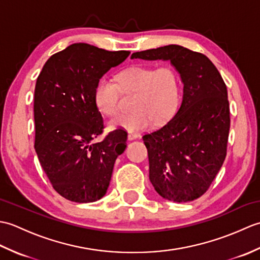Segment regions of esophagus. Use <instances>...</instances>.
<instances>
[{
	"instance_id": "obj_1",
	"label": "esophagus",
	"mask_w": 260,
	"mask_h": 260,
	"mask_svg": "<svg viewBox=\"0 0 260 260\" xmlns=\"http://www.w3.org/2000/svg\"><path fill=\"white\" fill-rule=\"evenodd\" d=\"M137 137H139V135L135 134V133H128V135H127V139H128L129 141H133V140H136Z\"/></svg>"
}]
</instances>
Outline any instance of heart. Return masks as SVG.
Wrapping results in <instances>:
<instances>
[{
    "label": "heart",
    "instance_id": "1",
    "mask_svg": "<svg viewBox=\"0 0 260 260\" xmlns=\"http://www.w3.org/2000/svg\"><path fill=\"white\" fill-rule=\"evenodd\" d=\"M120 91L135 95V112L120 115L110 120L112 128L139 132L155 125H163L173 117L180 101V86L176 71L170 66H133L116 76V81L103 78L95 89V104L106 116L118 113Z\"/></svg>",
    "mask_w": 260,
    "mask_h": 260
}]
</instances>
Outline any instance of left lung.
Wrapping results in <instances>:
<instances>
[{
	"instance_id": "obj_1",
	"label": "left lung",
	"mask_w": 260,
	"mask_h": 260,
	"mask_svg": "<svg viewBox=\"0 0 260 260\" xmlns=\"http://www.w3.org/2000/svg\"><path fill=\"white\" fill-rule=\"evenodd\" d=\"M131 58L170 61L180 74L183 96L178 112L143 141L158 194L174 202L196 200L207 192L227 155L230 110L222 77L207 56L178 45Z\"/></svg>"
}]
</instances>
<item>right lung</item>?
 Masks as SVG:
<instances>
[{
	"mask_svg": "<svg viewBox=\"0 0 260 260\" xmlns=\"http://www.w3.org/2000/svg\"><path fill=\"white\" fill-rule=\"evenodd\" d=\"M129 51L74 43L48 59L35 89V148L53 189L67 200L95 202L106 194L127 135L116 129L99 143L104 120L95 89Z\"/></svg>",
	"mask_w": 260,
	"mask_h": 260,
	"instance_id": "obj_1",
	"label": "right lung"
}]
</instances>
